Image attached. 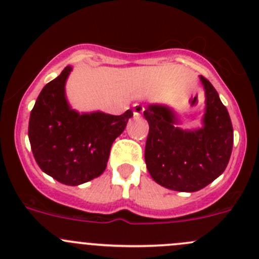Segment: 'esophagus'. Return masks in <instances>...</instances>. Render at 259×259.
<instances>
[{"label": "esophagus", "mask_w": 259, "mask_h": 259, "mask_svg": "<svg viewBox=\"0 0 259 259\" xmlns=\"http://www.w3.org/2000/svg\"><path fill=\"white\" fill-rule=\"evenodd\" d=\"M134 116H137V118H139V116H141V114H143L144 111V107L141 104H135L134 105Z\"/></svg>", "instance_id": "34e87169"}]
</instances>
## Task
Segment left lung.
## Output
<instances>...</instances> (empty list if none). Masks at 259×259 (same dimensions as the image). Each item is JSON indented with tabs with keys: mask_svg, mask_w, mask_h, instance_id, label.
I'll return each instance as SVG.
<instances>
[{
	"mask_svg": "<svg viewBox=\"0 0 259 259\" xmlns=\"http://www.w3.org/2000/svg\"><path fill=\"white\" fill-rule=\"evenodd\" d=\"M206 114L202 129L176 127L175 114L161 105H149L145 162L151 178L166 189L195 192L216 180L227 167L233 146L230 114L219 93L205 77Z\"/></svg>",
	"mask_w": 259,
	"mask_h": 259,
	"instance_id": "1",
	"label": "left lung"
}]
</instances>
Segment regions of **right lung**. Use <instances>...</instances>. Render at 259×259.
Returning a JSON list of instances; mask_svg holds the SVG:
<instances>
[{"mask_svg": "<svg viewBox=\"0 0 259 259\" xmlns=\"http://www.w3.org/2000/svg\"><path fill=\"white\" fill-rule=\"evenodd\" d=\"M72 67H65L56 79L46 84L31 111L28 138L43 172L69 186H77L103 174L114 140L133 116L97 111L79 114L64 97V84Z\"/></svg>", "mask_w": 259, "mask_h": 259, "instance_id": "right-lung-1", "label": "right lung"}]
</instances>
